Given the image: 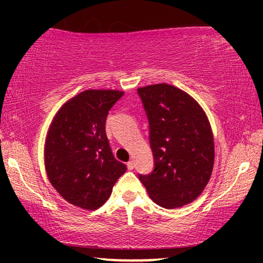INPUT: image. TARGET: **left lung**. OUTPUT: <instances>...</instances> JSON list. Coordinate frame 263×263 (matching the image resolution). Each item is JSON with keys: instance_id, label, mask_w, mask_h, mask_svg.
<instances>
[{"instance_id": "1", "label": "left lung", "mask_w": 263, "mask_h": 263, "mask_svg": "<svg viewBox=\"0 0 263 263\" xmlns=\"http://www.w3.org/2000/svg\"><path fill=\"white\" fill-rule=\"evenodd\" d=\"M120 98L121 93L112 89H87L64 104L50 125L46 174L53 188L74 206L98 210L127 171L114 157L105 133L107 114Z\"/></svg>"}]
</instances>
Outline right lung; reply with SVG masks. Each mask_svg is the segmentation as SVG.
<instances>
[{"label": "right lung", "mask_w": 263, "mask_h": 263, "mask_svg": "<svg viewBox=\"0 0 263 263\" xmlns=\"http://www.w3.org/2000/svg\"><path fill=\"white\" fill-rule=\"evenodd\" d=\"M171 86L139 88L149 124L154 168L139 175L158 206L174 210L193 202L208 184L214 165L210 123L196 104L178 99Z\"/></svg>", "instance_id": "add662e5"}]
</instances>
